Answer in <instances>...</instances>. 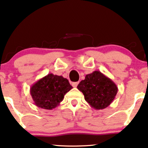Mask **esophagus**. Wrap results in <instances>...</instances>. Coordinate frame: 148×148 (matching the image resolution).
<instances>
[{"label": "esophagus", "mask_w": 148, "mask_h": 148, "mask_svg": "<svg viewBox=\"0 0 148 148\" xmlns=\"http://www.w3.org/2000/svg\"><path fill=\"white\" fill-rule=\"evenodd\" d=\"M79 82H74V83H72V86H73V87L76 88V86H78V84H79Z\"/></svg>", "instance_id": "1"}]
</instances>
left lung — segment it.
Segmentation results:
<instances>
[{"label": "left lung", "mask_w": 148, "mask_h": 148, "mask_svg": "<svg viewBox=\"0 0 148 148\" xmlns=\"http://www.w3.org/2000/svg\"><path fill=\"white\" fill-rule=\"evenodd\" d=\"M85 100L96 110L107 108L116 96L118 88L111 79L99 71L87 74L78 85Z\"/></svg>", "instance_id": "left-lung-1"}]
</instances>
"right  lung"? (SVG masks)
Returning a JSON list of instances; mask_svg holds the SVG:
<instances>
[{
  "label": "right lung",
  "mask_w": 148,
  "mask_h": 148,
  "mask_svg": "<svg viewBox=\"0 0 148 148\" xmlns=\"http://www.w3.org/2000/svg\"><path fill=\"white\" fill-rule=\"evenodd\" d=\"M72 88L67 79L49 74L35 83L30 88V92L37 106L51 110L60 104L64 95Z\"/></svg>",
  "instance_id": "obj_1"
}]
</instances>
